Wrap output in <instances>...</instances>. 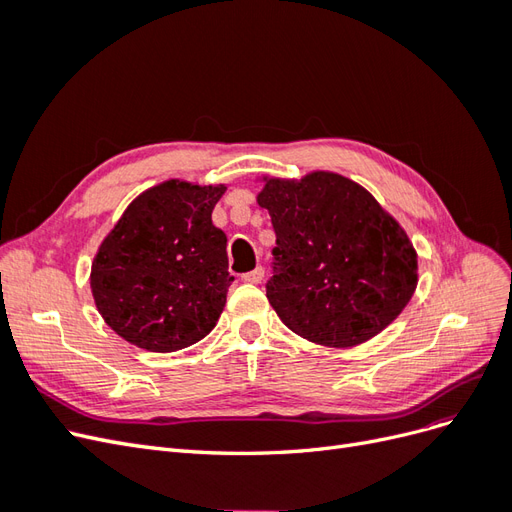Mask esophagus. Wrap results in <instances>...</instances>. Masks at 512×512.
I'll return each instance as SVG.
<instances>
[{
	"instance_id": "obj_1",
	"label": "esophagus",
	"mask_w": 512,
	"mask_h": 512,
	"mask_svg": "<svg viewBox=\"0 0 512 512\" xmlns=\"http://www.w3.org/2000/svg\"><path fill=\"white\" fill-rule=\"evenodd\" d=\"M262 277H265V271H262V267H256L254 271L243 273L241 280L247 284H258V282H262Z\"/></svg>"
}]
</instances>
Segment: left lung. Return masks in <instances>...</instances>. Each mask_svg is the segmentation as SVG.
<instances>
[{
    "label": "left lung",
    "instance_id": "left-lung-1",
    "mask_svg": "<svg viewBox=\"0 0 512 512\" xmlns=\"http://www.w3.org/2000/svg\"><path fill=\"white\" fill-rule=\"evenodd\" d=\"M258 205L275 230L267 299L290 331L348 348L378 335L408 305L416 252L361 185L333 173L271 179Z\"/></svg>",
    "mask_w": 512,
    "mask_h": 512
}]
</instances>
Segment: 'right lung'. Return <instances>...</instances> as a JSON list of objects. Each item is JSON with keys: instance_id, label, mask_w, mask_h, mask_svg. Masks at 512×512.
Listing matches in <instances>:
<instances>
[{"instance_id": "1", "label": "right lung", "mask_w": 512, "mask_h": 512, "mask_svg": "<svg viewBox=\"0 0 512 512\" xmlns=\"http://www.w3.org/2000/svg\"><path fill=\"white\" fill-rule=\"evenodd\" d=\"M224 192V185L160 183L138 196L102 241L91 292L108 327L126 342L175 352L215 327L235 280L226 235L211 222Z\"/></svg>"}]
</instances>
